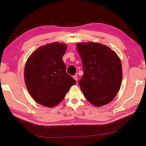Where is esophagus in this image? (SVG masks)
Instances as JSON below:
<instances>
[{
    "label": "esophagus",
    "mask_w": 146,
    "mask_h": 146,
    "mask_svg": "<svg viewBox=\"0 0 146 146\" xmlns=\"http://www.w3.org/2000/svg\"><path fill=\"white\" fill-rule=\"evenodd\" d=\"M73 78H74L75 80L77 81V80H78V77H77V76H76V75H75V76H73Z\"/></svg>",
    "instance_id": "1"
}]
</instances>
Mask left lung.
Here are the masks:
<instances>
[{
    "label": "left lung",
    "instance_id": "obj_1",
    "mask_svg": "<svg viewBox=\"0 0 146 146\" xmlns=\"http://www.w3.org/2000/svg\"><path fill=\"white\" fill-rule=\"evenodd\" d=\"M77 48L83 70L78 84L85 98L98 107L110 103L121 85L122 69L119 56L100 43H78Z\"/></svg>",
    "mask_w": 146,
    "mask_h": 146
}]
</instances>
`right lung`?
<instances>
[{
	"mask_svg": "<svg viewBox=\"0 0 146 146\" xmlns=\"http://www.w3.org/2000/svg\"><path fill=\"white\" fill-rule=\"evenodd\" d=\"M67 48L54 42L39 47L31 55L24 69L25 83L30 94L37 103L54 107L60 103L76 83L66 72L62 56Z\"/></svg>",
	"mask_w": 146,
	"mask_h": 146,
	"instance_id": "right-lung-1",
	"label": "right lung"
}]
</instances>
